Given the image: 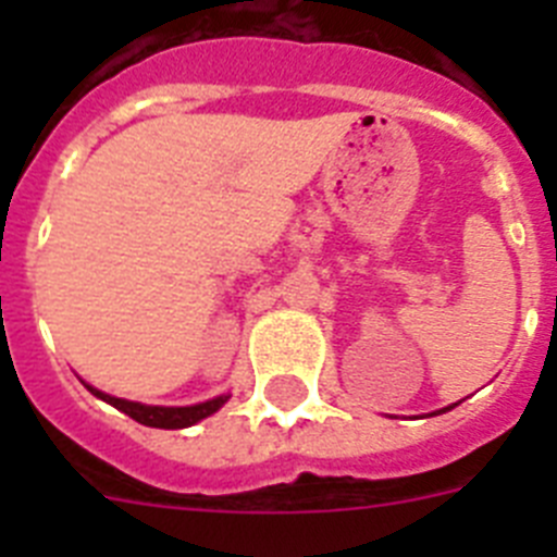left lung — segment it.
I'll return each instance as SVG.
<instances>
[{"instance_id": "1", "label": "left lung", "mask_w": 557, "mask_h": 557, "mask_svg": "<svg viewBox=\"0 0 557 557\" xmlns=\"http://www.w3.org/2000/svg\"><path fill=\"white\" fill-rule=\"evenodd\" d=\"M446 410H451V407H446ZM446 410H441V412H446Z\"/></svg>"}]
</instances>
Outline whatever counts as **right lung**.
<instances>
[{
    "label": "right lung",
    "mask_w": 557,
    "mask_h": 557,
    "mask_svg": "<svg viewBox=\"0 0 557 557\" xmlns=\"http://www.w3.org/2000/svg\"><path fill=\"white\" fill-rule=\"evenodd\" d=\"M88 391L95 393L97 398L108 401L111 407L122 410L125 416H131L133 421H139L145 426H159V430H184V426L198 424L200 418H209L211 412H218L220 407L228 401V396H218L211 398V401H203V405L195 407H150V405H139V401H125V398L108 396V393H100L97 387L86 385Z\"/></svg>",
    "instance_id": "add662e5"
}]
</instances>
